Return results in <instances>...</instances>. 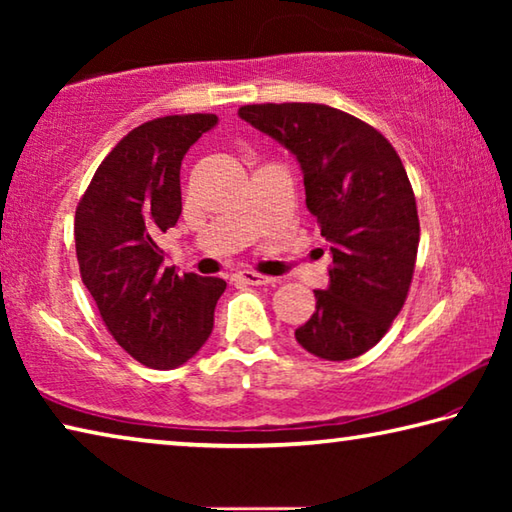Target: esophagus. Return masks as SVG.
Returning a JSON list of instances; mask_svg holds the SVG:
<instances>
[{"instance_id":"1","label":"esophagus","mask_w":512,"mask_h":512,"mask_svg":"<svg viewBox=\"0 0 512 512\" xmlns=\"http://www.w3.org/2000/svg\"><path fill=\"white\" fill-rule=\"evenodd\" d=\"M235 280H239L241 284H250V287H264V284L275 282L273 277L259 275V273H253V271H239V273H235Z\"/></svg>"}]
</instances>
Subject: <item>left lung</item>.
<instances>
[{
  "instance_id": "left-lung-1",
  "label": "left lung",
  "mask_w": 512,
  "mask_h": 512,
  "mask_svg": "<svg viewBox=\"0 0 512 512\" xmlns=\"http://www.w3.org/2000/svg\"><path fill=\"white\" fill-rule=\"evenodd\" d=\"M239 117L298 160L332 257L296 341L325 361L359 357L400 314L418 255V207L400 155L375 128L323 103H259Z\"/></svg>"
}]
</instances>
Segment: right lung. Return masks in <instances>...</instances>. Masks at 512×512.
I'll list each match as a JSON object with an SVG mask.
<instances>
[{"mask_svg": "<svg viewBox=\"0 0 512 512\" xmlns=\"http://www.w3.org/2000/svg\"><path fill=\"white\" fill-rule=\"evenodd\" d=\"M216 115H171L137 126L99 164L76 207L74 241L85 289L108 332L155 370L183 366L210 339L219 277L178 275L158 239L183 212L180 164Z\"/></svg>", "mask_w": 512, "mask_h": 512, "instance_id": "obj_1", "label": "right lung"}]
</instances>
